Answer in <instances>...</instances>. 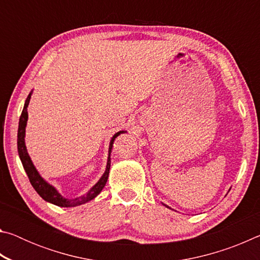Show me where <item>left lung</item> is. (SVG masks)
<instances>
[{
	"label": "left lung",
	"instance_id": "left-lung-1",
	"mask_svg": "<svg viewBox=\"0 0 260 260\" xmlns=\"http://www.w3.org/2000/svg\"><path fill=\"white\" fill-rule=\"evenodd\" d=\"M167 208H169V206H167Z\"/></svg>",
	"mask_w": 260,
	"mask_h": 260
}]
</instances>
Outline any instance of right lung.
Listing matches in <instances>:
<instances>
[{"mask_svg": "<svg viewBox=\"0 0 260 260\" xmlns=\"http://www.w3.org/2000/svg\"><path fill=\"white\" fill-rule=\"evenodd\" d=\"M30 96H32V91H30V93L28 94L27 99H26V101H25L23 112H21V116L19 118L18 139H17V147H18L19 158L21 160V164H23V166H24L25 172H26V174H27V177L29 179L30 184H32L33 188L35 189V191H37L43 200L49 202V203L55 204L57 206H61V208H72V206L85 204V203H87V202L94 200L95 197L98 196L101 191H102V189L104 188L105 183H107V181H108L110 166H111V158H110V153H111L114 140H116L118 135L125 133V131L118 132V133H116L112 136L111 141H110L107 169H105V172L103 173V175L101 177L99 181L96 182L95 186L91 187L90 190L88 191L86 195L78 197V199H74V200L65 199V197L61 196L60 193L57 191V189L55 187H52L50 183H48L46 180L43 179L40 174H39V172L37 171V169H35V166L33 165V162H32V160H30V158L28 156L27 149H26V146H25V128H26V124H27V119H28L27 107L29 104Z\"/></svg>", "mask_w": 260, "mask_h": 260, "instance_id": "right-lung-1", "label": "right lung"}]
</instances>
